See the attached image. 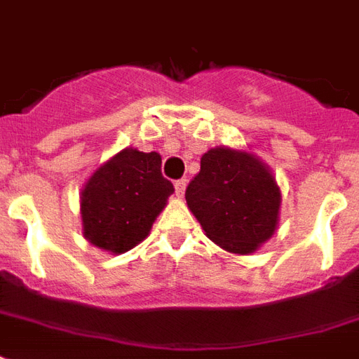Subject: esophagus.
I'll list each match as a JSON object with an SVG mask.
<instances>
[{
  "label": "esophagus",
  "instance_id": "esophagus-1",
  "mask_svg": "<svg viewBox=\"0 0 359 359\" xmlns=\"http://www.w3.org/2000/svg\"><path fill=\"white\" fill-rule=\"evenodd\" d=\"M184 191H186V180L184 179L177 180V182H175V194H177V197L184 196Z\"/></svg>",
  "mask_w": 359,
  "mask_h": 359
}]
</instances>
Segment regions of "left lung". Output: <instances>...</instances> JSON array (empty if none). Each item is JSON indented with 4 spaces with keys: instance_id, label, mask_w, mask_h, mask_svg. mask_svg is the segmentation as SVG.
Wrapping results in <instances>:
<instances>
[{
    "instance_id": "left-lung-1",
    "label": "left lung",
    "mask_w": 359,
    "mask_h": 359,
    "mask_svg": "<svg viewBox=\"0 0 359 359\" xmlns=\"http://www.w3.org/2000/svg\"><path fill=\"white\" fill-rule=\"evenodd\" d=\"M186 203L214 244L251 255L278 229L281 190L272 169L253 152L214 147L201 156Z\"/></svg>"
}]
</instances>
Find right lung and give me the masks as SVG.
<instances>
[{
    "mask_svg": "<svg viewBox=\"0 0 359 359\" xmlns=\"http://www.w3.org/2000/svg\"><path fill=\"white\" fill-rule=\"evenodd\" d=\"M175 188L162 177V156L126 147L100 163L80 194L81 231L114 255L143 242Z\"/></svg>",
    "mask_w": 359,
    "mask_h": 359,
    "instance_id": "obj_1",
    "label": "right lung"
}]
</instances>
